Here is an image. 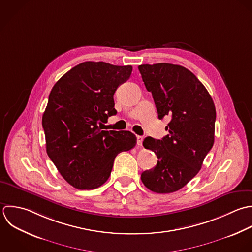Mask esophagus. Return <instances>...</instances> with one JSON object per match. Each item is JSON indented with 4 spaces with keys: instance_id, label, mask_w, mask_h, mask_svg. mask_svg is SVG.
Returning a JSON list of instances; mask_svg holds the SVG:
<instances>
[{
    "instance_id": "1",
    "label": "esophagus",
    "mask_w": 252,
    "mask_h": 252,
    "mask_svg": "<svg viewBox=\"0 0 252 252\" xmlns=\"http://www.w3.org/2000/svg\"><path fill=\"white\" fill-rule=\"evenodd\" d=\"M136 139H137V145H138V146H141V145H142V141H143V137L140 136V135H137V136H136Z\"/></svg>"
}]
</instances>
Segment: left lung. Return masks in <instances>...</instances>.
Segmentation results:
<instances>
[{
	"instance_id": "1",
	"label": "left lung",
	"mask_w": 252,
	"mask_h": 252,
	"mask_svg": "<svg viewBox=\"0 0 252 252\" xmlns=\"http://www.w3.org/2000/svg\"><path fill=\"white\" fill-rule=\"evenodd\" d=\"M138 69L159 119L171 118L163 139L148 136L143 141L158 162L141 174V181L156 193L175 192L197 175L214 144L215 105L205 86L182 65L160 63Z\"/></svg>"
}]
</instances>
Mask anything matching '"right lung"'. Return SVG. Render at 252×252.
Returning a JSON list of instances; mask_svg holds the SVG:
<instances>
[{"label": "right lung", "mask_w": 252, "mask_h": 252, "mask_svg": "<svg viewBox=\"0 0 252 252\" xmlns=\"http://www.w3.org/2000/svg\"><path fill=\"white\" fill-rule=\"evenodd\" d=\"M131 65L84 62L53 86L42 117L46 151L62 177L78 189H94L109 179L114 160L136 144L130 131L103 130L116 115L114 94Z\"/></svg>", "instance_id": "right-lung-1"}]
</instances>
